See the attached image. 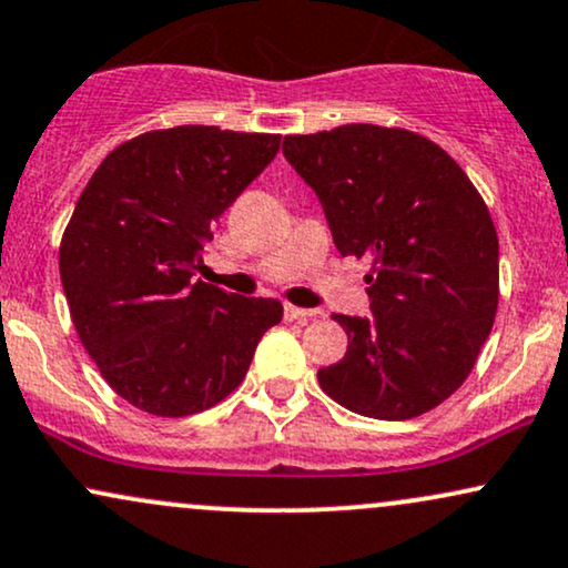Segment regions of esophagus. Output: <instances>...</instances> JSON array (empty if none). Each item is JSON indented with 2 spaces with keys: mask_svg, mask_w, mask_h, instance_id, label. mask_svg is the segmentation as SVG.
<instances>
[{
  "mask_svg": "<svg viewBox=\"0 0 568 568\" xmlns=\"http://www.w3.org/2000/svg\"><path fill=\"white\" fill-rule=\"evenodd\" d=\"M317 310H302V306L285 304V320H312L317 317Z\"/></svg>",
  "mask_w": 568,
  "mask_h": 568,
  "instance_id": "1",
  "label": "esophagus"
}]
</instances>
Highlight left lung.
<instances>
[{
	"label": "left lung",
	"instance_id": "1",
	"mask_svg": "<svg viewBox=\"0 0 568 568\" xmlns=\"http://www.w3.org/2000/svg\"><path fill=\"white\" fill-rule=\"evenodd\" d=\"M325 211L341 256L373 258L367 317L333 314L349 338L317 371L352 413L407 420L474 371L497 312V232L481 195L439 145L405 129L349 124L283 140Z\"/></svg>",
	"mask_w": 568,
	"mask_h": 568
}]
</instances>
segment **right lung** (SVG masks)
<instances>
[{"instance_id":"obj_1","label":"right lung","mask_w":568,"mask_h":568,"mask_svg":"<svg viewBox=\"0 0 568 568\" xmlns=\"http://www.w3.org/2000/svg\"><path fill=\"white\" fill-rule=\"evenodd\" d=\"M280 134L174 126L115 148L60 243L73 325L102 378L161 418L214 407L241 386L275 298L193 283L211 224L277 155Z\"/></svg>"}]
</instances>
